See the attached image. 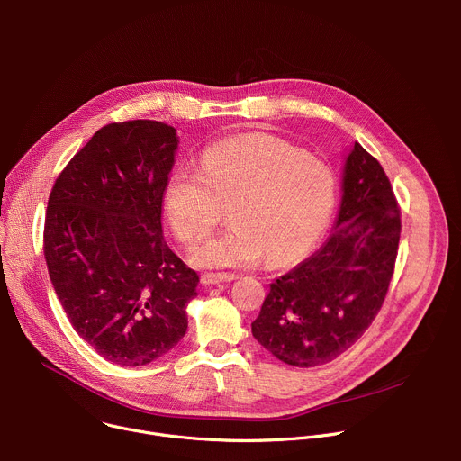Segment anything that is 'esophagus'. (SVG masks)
<instances>
[{
	"label": "esophagus",
	"mask_w": 461,
	"mask_h": 461,
	"mask_svg": "<svg viewBox=\"0 0 461 461\" xmlns=\"http://www.w3.org/2000/svg\"><path fill=\"white\" fill-rule=\"evenodd\" d=\"M237 276L233 274H204L201 277L203 285H222V283H231Z\"/></svg>",
	"instance_id": "esophagus-1"
}]
</instances>
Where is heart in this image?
I'll return each mask as SVG.
<instances>
[{
    "label": "heart",
    "instance_id": "1",
    "mask_svg": "<svg viewBox=\"0 0 461 461\" xmlns=\"http://www.w3.org/2000/svg\"><path fill=\"white\" fill-rule=\"evenodd\" d=\"M336 203L332 166L267 133L212 144L199 171H173L162 193L164 215L185 246L203 242L230 206L233 226L193 251L206 268H242L262 255L274 268L294 265L324 233Z\"/></svg>",
    "mask_w": 461,
    "mask_h": 461
}]
</instances>
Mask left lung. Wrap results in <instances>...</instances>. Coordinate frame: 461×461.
Segmentation results:
<instances>
[{"label": "left lung", "mask_w": 461, "mask_h": 461, "mask_svg": "<svg viewBox=\"0 0 461 461\" xmlns=\"http://www.w3.org/2000/svg\"><path fill=\"white\" fill-rule=\"evenodd\" d=\"M402 235V210L381 164L354 144L338 230L270 285L253 338L279 361L310 368L347 352L386 297Z\"/></svg>", "instance_id": "obj_1"}]
</instances>
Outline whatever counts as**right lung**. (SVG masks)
Here are the masks:
<instances>
[{
  "label": "right lung",
  "mask_w": 461,
  "mask_h": 461,
  "mask_svg": "<svg viewBox=\"0 0 461 461\" xmlns=\"http://www.w3.org/2000/svg\"><path fill=\"white\" fill-rule=\"evenodd\" d=\"M176 144L164 122L107 123L49 194L43 255L54 292L77 334L116 365H148L187 330L199 276L162 231Z\"/></svg>",
  "instance_id": "obj_1"
}]
</instances>
